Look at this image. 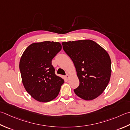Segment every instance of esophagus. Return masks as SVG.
<instances>
[{
  "label": "esophagus",
  "mask_w": 130,
  "mask_h": 130,
  "mask_svg": "<svg viewBox=\"0 0 130 130\" xmlns=\"http://www.w3.org/2000/svg\"><path fill=\"white\" fill-rule=\"evenodd\" d=\"M69 77V75L68 74H66V78H67V79H68Z\"/></svg>",
  "instance_id": "34e87169"
}]
</instances>
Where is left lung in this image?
Returning <instances> with one entry per match:
<instances>
[{
    "instance_id": "left-lung-1",
    "label": "left lung",
    "mask_w": 130,
    "mask_h": 130,
    "mask_svg": "<svg viewBox=\"0 0 130 130\" xmlns=\"http://www.w3.org/2000/svg\"><path fill=\"white\" fill-rule=\"evenodd\" d=\"M62 45L73 61L79 80L75 93L85 100L98 98L110 80L111 60L108 52L91 40L64 42Z\"/></svg>"
}]
</instances>
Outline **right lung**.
<instances>
[{
  "mask_svg": "<svg viewBox=\"0 0 130 130\" xmlns=\"http://www.w3.org/2000/svg\"><path fill=\"white\" fill-rule=\"evenodd\" d=\"M61 48L59 42L34 43L27 47L20 59V70L25 90L40 102L55 99L64 83L55 74L52 65V60Z\"/></svg>",
  "mask_w": 130,
  "mask_h": 130,
  "instance_id": "1",
  "label": "right lung"
}]
</instances>
